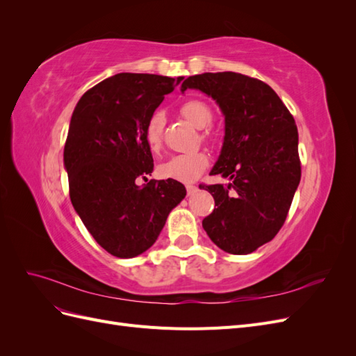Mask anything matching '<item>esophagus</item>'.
<instances>
[{
    "label": "esophagus",
    "mask_w": 356,
    "mask_h": 356,
    "mask_svg": "<svg viewBox=\"0 0 356 356\" xmlns=\"http://www.w3.org/2000/svg\"><path fill=\"white\" fill-rule=\"evenodd\" d=\"M186 188H187V193H188V196H191V195H195V193L197 191V187H196V186H187Z\"/></svg>",
    "instance_id": "obj_1"
}]
</instances>
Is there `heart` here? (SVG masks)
I'll return each instance as SVG.
<instances>
[{"mask_svg":"<svg viewBox=\"0 0 356 356\" xmlns=\"http://www.w3.org/2000/svg\"><path fill=\"white\" fill-rule=\"evenodd\" d=\"M181 115L197 129H204L212 123V111L209 106L202 101H188L181 106ZM165 115L163 113H154L145 126V143L149 149L157 152L163 139ZM209 166L208 156L196 152L188 154L172 156L159 166V174L163 178L175 179L181 182L196 181L207 168Z\"/></svg>","mask_w":356,"mask_h":356,"instance_id":"heart-1","label":"heart"}]
</instances>
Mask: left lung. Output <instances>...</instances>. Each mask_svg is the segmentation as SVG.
<instances>
[{"instance_id":"left-lung-1","label":"left lung","mask_w":356,"mask_h":356,"mask_svg":"<svg viewBox=\"0 0 356 356\" xmlns=\"http://www.w3.org/2000/svg\"><path fill=\"white\" fill-rule=\"evenodd\" d=\"M196 89L217 102L224 141L211 175L227 186H200L215 207L202 225L229 254H251L270 242L285 222L301 177L294 117L270 86L238 72L191 75L181 92Z\"/></svg>"}]
</instances>
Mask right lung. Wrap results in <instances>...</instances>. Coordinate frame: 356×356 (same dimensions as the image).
I'll use <instances>...</instances> for the list:
<instances>
[{
	"mask_svg": "<svg viewBox=\"0 0 356 356\" xmlns=\"http://www.w3.org/2000/svg\"><path fill=\"white\" fill-rule=\"evenodd\" d=\"M184 77L120 72L77 102L63 149L71 203L106 252L134 258L157 241L169 212L186 197L175 179H136L153 172L145 126Z\"/></svg>",
	"mask_w": 356,
	"mask_h": 356,
	"instance_id": "1",
	"label": "right lung"
}]
</instances>
